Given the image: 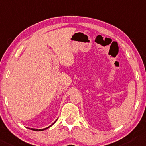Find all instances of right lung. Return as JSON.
Wrapping results in <instances>:
<instances>
[{
	"label": "right lung",
	"instance_id": "add662e5",
	"mask_svg": "<svg viewBox=\"0 0 146 146\" xmlns=\"http://www.w3.org/2000/svg\"><path fill=\"white\" fill-rule=\"evenodd\" d=\"M56 121H57V120H55V122H53L52 125H51V126H50L49 127H48V128H44V129H34V128H30V130H34V131H43V130H46V129H48V128H50V127L52 126L53 124H55V122H56Z\"/></svg>",
	"mask_w": 146,
	"mask_h": 146
}]
</instances>
